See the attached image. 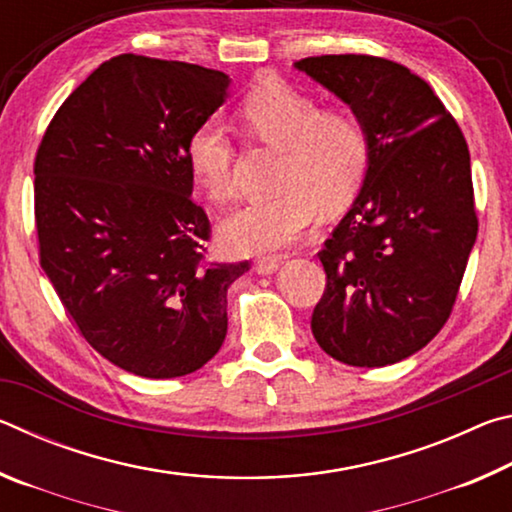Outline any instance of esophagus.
<instances>
[{
    "mask_svg": "<svg viewBox=\"0 0 512 512\" xmlns=\"http://www.w3.org/2000/svg\"><path fill=\"white\" fill-rule=\"evenodd\" d=\"M280 264H282V257H277V255H264V257H259L257 259V273H262V275H271V273H275L277 268H280Z\"/></svg>",
    "mask_w": 512,
    "mask_h": 512,
    "instance_id": "34e87169",
    "label": "esophagus"
}]
</instances>
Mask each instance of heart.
Masks as SVG:
<instances>
[{"mask_svg":"<svg viewBox=\"0 0 512 512\" xmlns=\"http://www.w3.org/2000/svg\"><path fill=\"white\" fill-rule=\"evenodd\" d=\"M244 133L284 151L275 178L277 194L257 201L223 223L221 237L239 253L282 248L305 232L323 207L348 205L366 180L370 142L361 119L345 110H323L284 83L259 85L239 108ZM187 167L216 203L237 198L235 144L219 121H201L187 137Z\"/></svg>","mask_w":512,"mask_h":512,"instance_id":"obj_1","label":"heart"}]
</instances>
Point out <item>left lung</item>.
<instances>
[{
  "label": "left lung",
  "mask_w": 512,
  "mask_h": 512,
  "mask_svg": "<svg viewBox=\"0 0 512 512\" xmlns=\"http://www.w3.org/2000/svg\"><path fill=\"white\" fill-rule=\"evenodd\" d=\"M368 131L361 194L320 250L327 284L311 332L359 368L422 350L452 314L476 241L470 151L427 81L377 56L296 63Z\"/></svg>",
  "instance_id": "obj_1"
}]
</instances>
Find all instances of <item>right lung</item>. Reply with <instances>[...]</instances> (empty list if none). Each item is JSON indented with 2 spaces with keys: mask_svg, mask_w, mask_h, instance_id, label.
Wrapping results in <instances>:
<instances>
[{
  "mask_svg": "<svg viewBox=\"0 0 512 512\" xmlns=\"http://www.w3.org/2000/svg\"><path fill=\"white\" fill-rule=\"evenodd\" d=\"M228 74L121 54L49 121L33 162L40 266L101 357L149 379L203 368L228 332V289L250 262H212L189 133Z\"/></svg>",
  "mask_w": 512,
  "mask_h": 512,
  "instance_id": "1",
  "label": "right lung"
}]
</instances>
